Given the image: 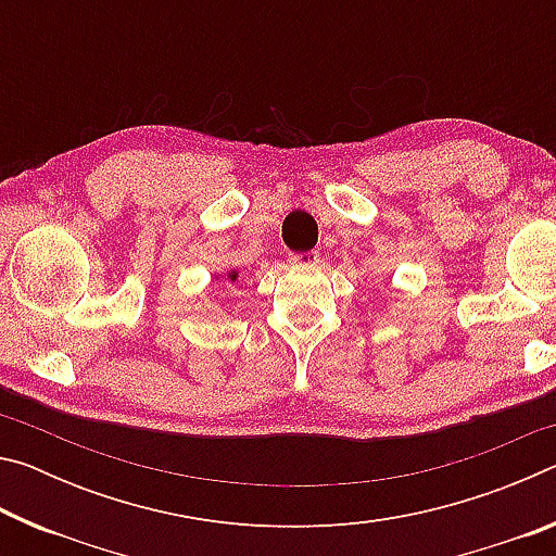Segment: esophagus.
Listing matches in <instances>:
<instances>
[{
  "mask_svg": "<svg viewBox=\"0 0 556 556\" xmlns=\"http://www.w3.org/2000/svg\"><path fill=\"white\" fill-rule=\"evenodd\" d=\"M318 260H321L318 252H291L289 265H316Z\"/></svg>",
  "mask_w": 556,
  "mask_h": 556,
  "instance_id": "34e87169",
  "label": "esophagus"
}]
</instances>
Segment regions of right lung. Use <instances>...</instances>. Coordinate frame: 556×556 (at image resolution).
<instances>
[{
  "instance_id": "1",
  "label": "right lung",
  "mask_w": 556,
  "mask_h": 556,
  "mask_svg": "<svg viewBox=\"0 0 556 556\" xmlns=\"http://www.w3.org/2000/svg\"><path fill=\"white\" fill-rule=\"evenodd\" d=\"M235 279H238V275H230V281H235Z\"/></svg>"
}]
</instances>
